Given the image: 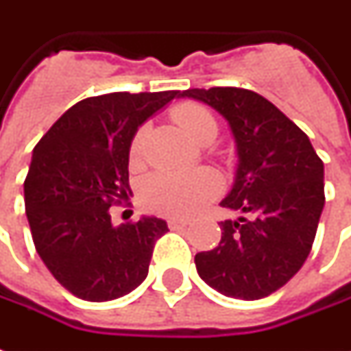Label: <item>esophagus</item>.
I'll return each mask as SVG.
<instances>
[{
    "label": "esophagus",
    "instance_id": "esophagus-1",
    "mask_svg": "<svg viewBox=\"0 0 351 351\" xmlns=\"http://www.w3.org/2000/svg\"><path fill=\"white\" fill-rule=\"evenodd\" d=\"M167 224L171 230H180V228L188 226V220H180V218H169Z\"/></svg>",
    "mask_w": 351,
    "mask_h": 351
}]
</instances>
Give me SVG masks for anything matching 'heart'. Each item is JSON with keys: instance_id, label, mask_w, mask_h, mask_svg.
Returning <instances> with one entry per match:
<instances>
[{"instance_id": "heart-1", "label": "heart", "mask_w": 351, "mask_h": 351, "mask_svg": "<svg viewBox=\"0 0 351 351\" xmlns=\"http://www.w3.org/2000/svg\"><path fill=\"white\" fill-rule=\"evenodd\" d=\"M176 125L197 144L213 141L218 133L217 121L209 110L199 104L184 102L173 110ZM146 127L134 133L129 148L131 161H138L144 150ZM220 192V178L213 171L201 169L193 173H156L141 188L142 205L165 217H192L193 213Z\"/></svg>"}]
</instances>
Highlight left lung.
<instances>
[{"label": "left lung", "instance_id": "8db88e82", "mask_svg": "<svg viewBox=\"0 0 351 351\" xmlns=\"http://www.w3.org/2000/svg\"><path fill=\"white\" fill-rule=\"evenodd\" d=\"M178 97L217 110L237 152L234 186L220 205L243 215L220 222L218 247L195 254L197 274L220 295L264 298L285 285L312 251L325 205L323 161L306 133L258 93L210 87Z\"/></svg>", "mask_w": 351, "mask_h": 351}]
</instances>
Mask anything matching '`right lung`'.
I'll list each match as a JSON object with an SVG mask.
<instances>
[{
    "label": "right lung",
    "instance_id": "1",
    "mask_svg": "<svg viewBox=\"0 0 351 351\" xmlns=\"http://www.w3.org/2000/svg\"><path fill=\"white\" fill-rule=\"evenodd\" d=\"M175 97L178 90L90 97L66 110L34 148L24 180L32 239L53 278L77 298L114 300L148 276L167 222L142 217L114 226L108 209L133 195L134 133Z\"/></svg>",
    "mask_w": 351,
    "mask_h": 351
}]
</instances>
